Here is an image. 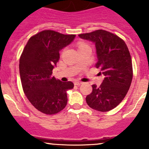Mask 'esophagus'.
<instances>
[{
    "instance_id": "34e87169",
    "label": "esophagus",
    "mask_w": 149,
    "mask_h": 149,
    "mask_svg": "<svg viewBox=\"0 0 149 149\" xmlns=\"http://www.w3.org/2000/svg\"><path fill=\"white\" fill-rule=\"evenodd\" d=\"M82 84V82L81 81H76L74 83V84L76 86H79V85H81V84Z\"/></svg>"
}]
</instances>
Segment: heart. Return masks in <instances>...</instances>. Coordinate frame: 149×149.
Instances as JSON below:
<instances>
[{
    "mask_svg": "<svg viewBox=\"0 0 149 149\" xmlns=\"http://www.w3.org/2000/svg\"><path fill=\"white\" fill-rule=\"evenodd\" d=\"M77 46H78V48H79V49H81V48L85 47L88 46V44H86V43L84 42H79L77 44Z\"/></svg>",
    "mask_w": 149,
    "mask_h": 149,
    "instance_id": "1",
    "label": "heart"
}]
</instances>
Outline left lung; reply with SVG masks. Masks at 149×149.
<instances>
[{
  "instance_id": "8db88e82",
  "label": "left lung",
  "mask_w": 149,
  "mask_h": 149,
  "mask_svg": "<svg viewBox=\"0 0 149 149\" xmlns=\"http://www.w3.org/2000/svg\"><path fill=\"white\" fill-rule=\"evenodd\" d=\"M79 36L95 43V67L105 76L100 86L92 85V92L86 97L87 104L100 112L112 110L125 98L133 79L131 56L127 45L118 35L106 30H96Z\"/></svg>"
}]
</instances>
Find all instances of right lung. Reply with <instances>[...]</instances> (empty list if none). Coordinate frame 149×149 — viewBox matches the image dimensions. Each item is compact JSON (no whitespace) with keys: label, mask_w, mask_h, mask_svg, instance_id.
<instances>
[{"label":"right lung","mask_w":149,"mask_h":149,"mask_svg":"<svg viewBox=\"0 0 149 149\" xmlns=\"http://www.w3.org/2000/svg\"><path fill=\"white\" fill-rule=\"evenodd\" d=\"M75 34L43 30L30 37L19 59L22 88L30 103L40 112L55 115L65 107L66 91L73 82H63L52 76L59 61V51L70 44Z\"/></svg>","instance_id":"1"}]
</instances>
